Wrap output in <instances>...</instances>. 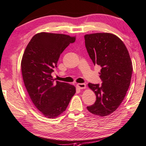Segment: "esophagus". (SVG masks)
<instances>
[{
  "mask_svg": "<svg viewBox=\"0 0 146 146\" xmlns=\"http://www.w3.org/2000/svg\"><path fill=\"white\" fill-rule=\"evenodd\" d=\"M76 86H77V87L80 89H84L86 88V85L85 83H78Z\"/></svg>",
  "mask_w": 146,
  "mask_h": 146,
  "instance_id": "esophagus-1",
  "label": "esophagus"
}]
</instances>
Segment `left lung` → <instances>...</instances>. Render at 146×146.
<instances>
[{"label":"left lung","mask_w":146,"mask_h":146,"mask_svg":"<svg viewBox=\"0 0 146 146\" xmlns=\"http://www.w3.org/2000/svg\"><path fill=\"white\" fill-rule=\"evenodd\" d=\"M84 37L93 63L101 66L103 82L101 85L88 84L96 100L87 109L94 115L106 116L118 109L125 96L132 76V61L122 40L113 33H91Z\"/></svg>","instance_id":"left-lung-1"}]
</instances>
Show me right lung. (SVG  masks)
<instances>
[{
    "instance_id": "add662e5",
    "label": "right lung",
    "mask_w": 146,
    "mask_h": 146,
    "mask_svg": "<svg viewBox=\"0 0 146 146\" xmlns=\"http://www.w3.org/2000/svg\"><path fill=\"white\" fill-rule=\"evenodd\" d=\"M76 37L47 32L35 34L26 46L21 60L25 87L35 107L48 118H56L65 111L76 87L54 82L52 72L59 56Z\"/></svg>"
}]
</instances>
